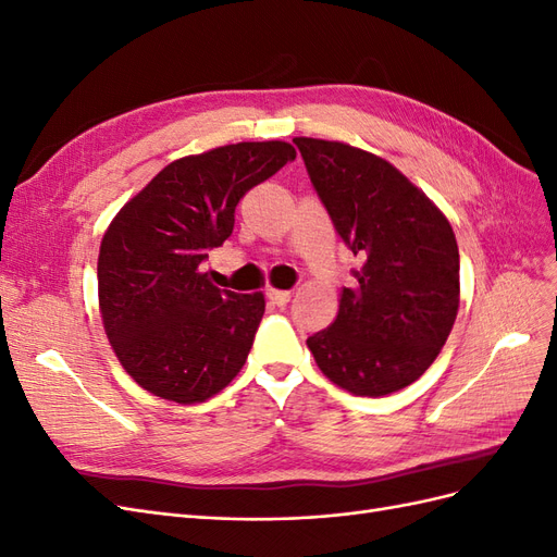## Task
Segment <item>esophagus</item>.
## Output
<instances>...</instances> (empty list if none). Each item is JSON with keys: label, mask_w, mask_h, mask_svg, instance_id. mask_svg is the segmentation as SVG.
<instances>
[{"label": "esophagus", "mask_w": 557, "mask_h": 557, "mask_svg": "<svg viewBox=\"0 0 557 557\" xmlns=\"http://www.w3.org/2000/svg\"><path fill=\"white\" fill-rule=\"evenodd\" d=\"M290 297H293L290 290H267V299L272 301V305H276V307L288 305Z\"/></svg>", "instance_id": "34e87169"}]
</instances>
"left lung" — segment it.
<instances>
[{"mask_svg":"<svg viewBox=\"0 0 557 557\" xmlns=\"http://www.w3.org/2000/svg\"><path fill=\"white\" fill-rule=\"evenodd\" d=\"M313 188L362 267L339 313L307 339L332 383L360 397L411 385L460 307V252L446 215L391 162L342 141L293 139Z\"/></svg>","mask_w":557,"mask_h":557,"instance_id":"1","label":"left lung"}]
</instances>
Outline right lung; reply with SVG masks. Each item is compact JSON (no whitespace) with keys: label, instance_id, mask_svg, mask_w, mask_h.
Masks as SVG:
<instances>
[{"label":"right lung","instance_id":"obj_1","mask_svg":"<svg viewBox=\"0 0 557 557\" xmlns=\"http://www.w3.org/2000/svg\"><path fill=\"white\" fill-rule=\"evenodd\" d=\"M295 156L285 141H242L174 160L111 221L97 260L99 313L144 391L195 404L242 372L264 295L215 288L199 267L232 234L239 199Z\"/></svg>","mask_w":557,"mask_h":557}]
</instances>
